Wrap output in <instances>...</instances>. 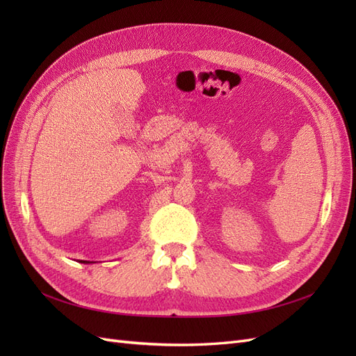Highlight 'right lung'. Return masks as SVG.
Here are the masks:
<instances>
[{
	"label": "right lung",
	"mask_w": 356,
	"mask_h": 356,
	"mask_svg": "<svg viewBox=\"0 0 356 356\" xmlns=\"http://www.w3.org/2000/svg\"><path fill=\"white\" fill-rule=\"evenodd\" d=\"M80 263H89V261H83V260H81V261H80Z\"/></svg>",
	"instance_id": "add662e5"
}]
</instances>
